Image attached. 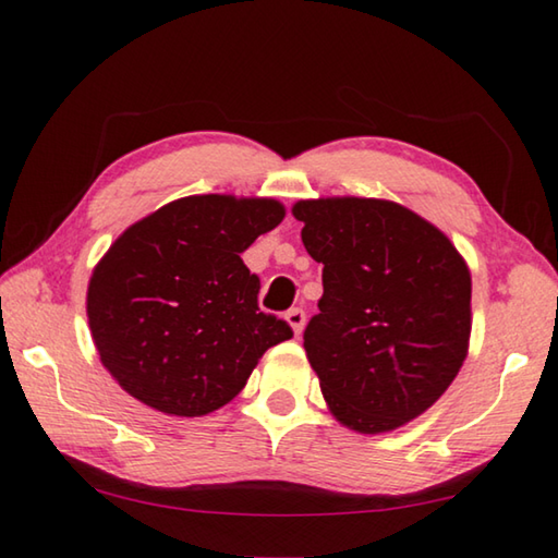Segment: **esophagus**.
<instances>
[{
    "label": "esophagus",
    "instance_id": "34e87169",
    "mask_svg": "<svg viewBox=\"0 0 558 558\" xmlns=\"http://www.w3.org/2000/svg\"><path fill=\"white\" fill-rule=\"evenodd\" d=\"M286 319L290 323L292 332L300 335L302 327H305V310H302V307H292V310H288V313H286Z\"/></svg>",
    "mask_w": 558,
    "mask_h": 558
}]
</instances>
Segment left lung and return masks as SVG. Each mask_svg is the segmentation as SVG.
<instances>
[{
  "instance_id": "obj_1",
  "label": "left lung",
  "mask_w": 558,
  "mask_h": 558,
  "mask_svg": "<svg viewBox=\"0 0 558 558\" xmlns=\"http://www.w3.org/2000/svg\"><path fill=\"white\" fill-rule=\"evenodd\" d=\"M323 263L305 352L329 411L359 433L399 428L456 379L470 339V272L446 235L381 199L292 206Z\"/></svg>"
}]
</instances>
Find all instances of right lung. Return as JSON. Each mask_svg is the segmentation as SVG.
Instances as JSON below:
<instances>
[{
    "instance_id": "right-lung-1",
    "label": "right lung",
    "mask_w": 558,
    "mask_h": 558,
    "mask_svg": "<svg viewBox=\"0 0 558 558\" xmlns=\"http://www.w3.org/2000/svg\"><path fill=\"white\" fill-rule=\"evenodd\" d=\"M282 216L272 199L186 196L110 245L88 286V325L122 389L162 413L206 415L292 337L260 313V278L241 258Z\"/></svg>"
}]
</instances>
